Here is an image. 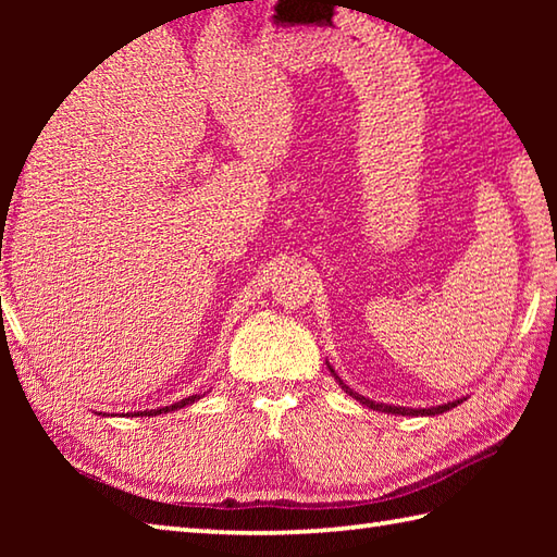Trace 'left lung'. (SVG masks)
<instances>
[{
	"label": "left lung",
	"mask_w": 557,
	"mask_h": 557,
	"mask_svg": "<svg viewBox=\"0 0 557 557\" xmlns=\"http://www.w3.org/2000/svg\"><path fill=\"white\" fill-rule=\"evenodd\" d=\"M326 366H329V361H326ZM329 371H332V375L336 379V383L342 385V391H344L346 395H351L354 400H358V403L366 405V408H371V410H379V412H393V414H442V412H447V410H451V408H457V405H459L461 400H467V398H457V400L445 403V405H435V408H403V405L375 403V400H371V398H363V395H358L354 388H348V385H346L342 379H338V375H336V371L332 369V366H329Z\"/></svg>",
	"instance_id": "obj_1"
}]
</instances>
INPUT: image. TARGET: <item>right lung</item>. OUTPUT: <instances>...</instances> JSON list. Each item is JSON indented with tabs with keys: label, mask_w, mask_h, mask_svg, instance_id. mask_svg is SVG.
I'll list each match as a JSON object with an SVG mask.
<instances>
[{
	"label": "right lung",
	"mask_w": 557,
	"mask_h": 557,
	"mask_svg": "<svg viewBox=\"0 0 557 557\" xmlns=\"http://www.w3.org/2000/svg\"><path fill=\"white\" fill-rule=\"evenodd\" d=\"M206 395V393H203ZM196 400H201V395H188V398L178 400L174 405H166V408H157V410H139L135 414H147V418H154V414H162V412H172V410H178V408H186V405H191Z\"/></svg>",
	"instance_id": "1"
}]
</instances>
